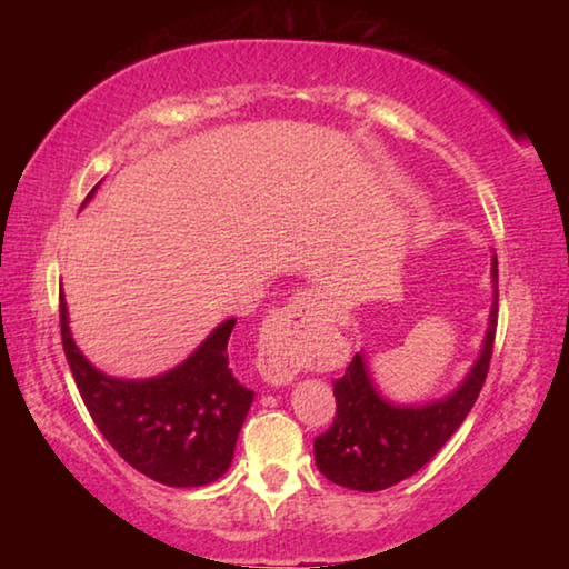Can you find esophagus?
Here are the masks:
<instances>
[{
  "label": "esophagus",
  "instance_id": "1",
  "mask_svg": "<svg viewBox=\"0 0 569 569\" xmlns=\"http://www.w3.org/2000/svg\"><path fill=\"white\" fill-rule=\"evenodd\" d=\"M321 306L319 296L303 291L288 298L268 316L261 329V341H258V371L268 383L281 387L296 377L298 366H301L298 363V339Z\"/></svg>",
  "mask_w": 569,
  "mask_h": 569
}]
</instances>
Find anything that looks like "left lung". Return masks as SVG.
Listing matches in <instances>:
<instances>
[{
	"label": "left lung",
	"instance_id": "left-lung-1",
	"mask_svg": "<svg viewBox=\"0 0 569 569\" xmlns=\"http://www.w3.org/2000/svg\"><path fill=\"white\" fill-rule=\"evenodd\" d=\"M492 278L495 303L489 313L485 349L465 383L451 397L427 407H393L373 389L363 356H353L343 377L333 381L336 419L313 441L316 465L326 479L356 492H379L411 477L447 445L475 407L492 361L499 311L497 256Z\"/></svg>",
	"mask_w": 569,
	"mask_h": 569
}]
</instances>
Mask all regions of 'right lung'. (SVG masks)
I'll return each instance as SVG.
<instances>
[{
  "instance_id": "1",
  "label": "right lung",
  "mask_w": 569,
  "mask_h": 569,
  "mask_svg": "<svg viewBox=\"0 0 569 569\" xmlns=\"http://www.w3.org/2000/svg\"><path fill=\"white\" fill-rule=\"evenodd\" d=\"M233 326L236 319L220 323L196 353L162 377L122 381L104 377L77 349L60 296L62 349L92 421L130 467L168 487L210 485L233 459L253 401V391L228 366Z\"/></svg>"
}]
</instances>
